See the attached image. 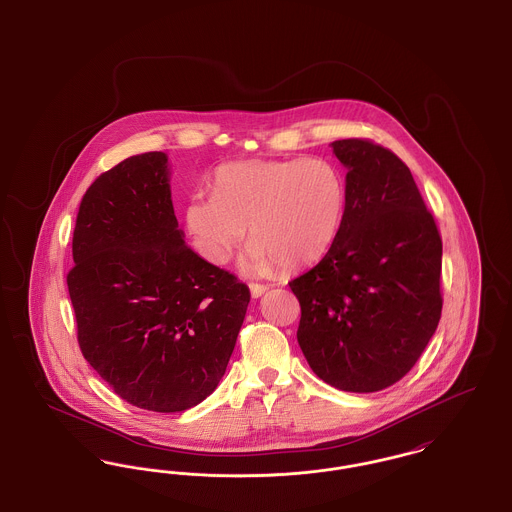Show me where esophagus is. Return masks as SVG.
<instances>
[{"mask_svg":"<svg viewBox=\"0 0 512 512\" xmlns=\"http://www.w3.org/2000/svg\"><path fill=\"white\" fill-rule=\"evenodd\" d=\"M249 290H251V295L253 297H261L263 293L267 292V286H263V284H255V282H251L249 284Z\"/></svg>","mask_w":512,"mask_h":512,"instance_id":"34e87169","label":"esophagus"}]
</instances>
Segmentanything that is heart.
<instances>
[{
	"instance_id": "obj_1",
	"label": "heart",
	"mask_w": 512,
	"mask_h": 512,
	"mask_svg": "<svg viewBox=\"0 0 512 512\" xmlns=\"http://www.w3.org/2000/svg\"><path fill=\"white\" fill-rule=\"evenodd\" d=\"M213 195H194L184 220L197 251L224 265L249 234L245 268L307 267L334 244L345 211L340 171L322 157L222 165Z\"/></svg>"
}]
</instances>
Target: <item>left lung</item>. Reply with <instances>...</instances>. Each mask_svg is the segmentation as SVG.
Returning a JSON list of instances; mask_svg holds the SVG:
<instances>
[{"mask_svg": "<svg viewBox=\"0 0 512 512\" xmlns=\"http://www.w3.org/2000/svg\"><path fill=\"white\" fill-rule=\"evenodd\" d=\"M347 169L340 232L290 288L297 341L313 372L343 391L399 382L441 317V236L409 167L365 138L332 142Z\"/></svg>", "mask_w": 512, "mask_h": 512, "instance_id": "8db88e82", "label": "left lung"}]
</instances>
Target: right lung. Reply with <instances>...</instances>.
Listing matches in <instances>:
<instances>
[{"mask_svg":"<svg viewBox=\"0 0 512 512\" xmlns=\"http://www.w3.org/2000/svg\"><path fill=\"white\" fill-rule=\"evenodd\" d=\"M73 261L78 345L111 390L155 413L186 411L215 391L249 288L184 242L165 153L99 174L80 201Z\"/></svg>","mask_w":512,"mask_h":512,"instance_id":"1","label":"right lung"}]
</instances>
